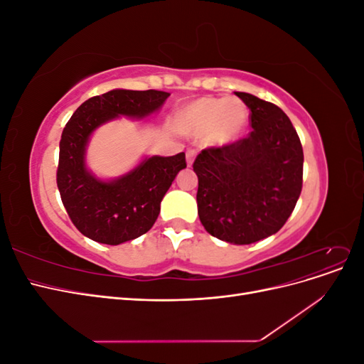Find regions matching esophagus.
<instances>
[{
	"instance_id": "obj_1",
	"label": "esophagus",
	"mask_w": 364,
	"mask_h": 364,
	"mask_svg": "<svg viewBox=\"0 0 364 364\" xmlns=\"http://www.w3.org/2000/svg\"><path fill=\"white\" fill-rule=\"evenodd\" d=\"M196 156H197V151L194 149L186 150V164H188V167H190V165H193Z\"/></svg>"
}]
</instances>
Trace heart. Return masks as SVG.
<instances>
[{
  "instance_id": "1",
  "label": "heart",
  "mask_w": 364,
  "mask_h": 364,
  "mask_svg": "<svg viewBox=\"0 0 364 364\" xmlns=\"http://www.w3.org/2000/svg\"><path fill=\"white\" fill-rule=\"evenodd\" d=\"M247 123L245 105L237 98L203 97L186 105L176 118L183 135L203 138L209 144L225 146L235 141Z\"/></svg>"
}]
</instances>
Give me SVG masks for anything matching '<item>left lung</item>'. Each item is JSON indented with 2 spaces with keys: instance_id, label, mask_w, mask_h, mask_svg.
<instances>
[{
  "instance_id": "obj_1",
  "label": "left lung",
  "mask_w": 364,
  "mask_h": 364,
  "mask_svg": "<svg viewBox=\"0 0 364 364\" xmlns=\"http://www.w3.org/2000/svg\"><path fill=\"white\" fill-rule=\"evenodd\" d=\"M250 109L249 136L197 155V213L213 237L252 245L285 225L302 191L304 151L277 105L235 92Z\"/></svg>"
}]
</instances>
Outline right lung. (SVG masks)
I'll list each match as a JSON object with an SVG mask.
<instances>
[{"label": "right lung", "instance_id": "obj_1", "mask_svg": "<svg viewBox=\"0 0 364 364\" xmlns=\"http://www.w3.org/2000/svg\"><path fill=\"white\" fill-rule=\"evenodd\" d=\"M170 97L164 91L112 90L77 107L62 132L58 188L62 203L80 232L103 245L117 246L146 234L155 225L161 200L178 173L185 153L146 158L114 181H102L86 168L85 155L92 132L119 115L144 118Z\"/></svg>", "mask_w": 364, "mask_h": 364}]
</instances>
